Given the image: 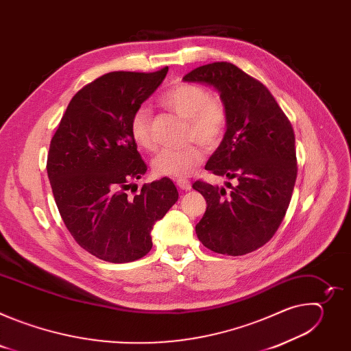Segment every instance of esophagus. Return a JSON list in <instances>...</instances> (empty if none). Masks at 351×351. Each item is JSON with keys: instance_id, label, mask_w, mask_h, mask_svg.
<instances>
[{"instance_id": "34e87169", "label": "esophagus", "mask_w": 351, "mask_h": 351, "mask_svg": "<svg viewBox=\"0 0 351 351\" xmlns=\"http://www.w3.org/2000/svg\"><path fill=\"white\" fill-rule=\"evenodd\" d=\"M176 184H178L182 190H186V191L191 189V183H190L187 179H180V178H179V179H176Z\"/></svg>"}]
</instances>
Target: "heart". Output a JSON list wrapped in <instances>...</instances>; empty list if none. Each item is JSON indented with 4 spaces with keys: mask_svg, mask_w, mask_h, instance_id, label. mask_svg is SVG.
I'll return each mask as SVG.
<instances>
[{
    "mask_svg": "<svg viewBox=\"0 0 351 351\" xmlns=\"http://www.w3.org/2000/svg\"><path fill=\"white\" fill-rule=\"evenodd\" d=\"M161 103L189 122V140H195L207 148H214L222 141L228 128V110L221 97L210 94L199 84L179 82L162 93ZM130 134L141 149H154L152 112L147 107L137 108L132 115ZM203 160L202 148L187 144L182 148L161 149L152 165L160 176L184 178L202 165Z\"/></svg>",
    "mask_w": 351,
    "mask_h": 351,
    "instance_id": "b5f03b06",
    "label": "heart"
}]
</instances>
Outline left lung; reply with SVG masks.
I'll return each instance as SVG.
<instances>
[{
    "label": "left lung",
    "instance_id": "left-lung-1",
    "mask_svg": "<svg viewBox=\"0 0 351 351\" xmlns=\"http://www.w3.org/2000/svg\"><path fill=\"white\" fill-rule=\"evenodd\" d=\"M183 80L213 86L223 99L228 128L206 169L234 180L230 191L193 183L207 202L197 237L218 254L252 253L272 239L290 204L297 178L291 123L269 90L230 62L198 66Z\"/></svg>",
    "mask_w": 351,
    "mask_h": 351
}]
</instances>
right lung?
Here are the masks:
<instances>
[{
	"mask_svg": "<svg viewBox=\"0 0 351 351\" xmlns=\"http://www.w3.org/2000/svg\"><path fill=\"white\" fill-rule=\"evenodd\" d=\"M168 66L153 73L110 72L80 88L49 144L47 173L64 223L94 257L132 263L153 247L152 230L178 202L168 178L132 182L147 172L130 134L132 115L162 83Z\"/></svg>",
	"mask_w": 351,
	"mask_h": 351,
	"instance_id": "right-lung-1",
	"label": "right lung"
}]
</instances>
